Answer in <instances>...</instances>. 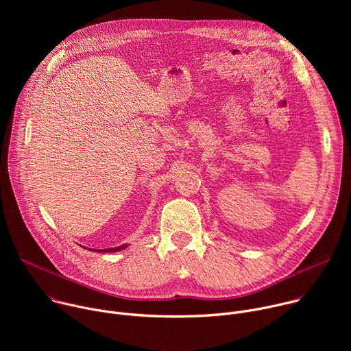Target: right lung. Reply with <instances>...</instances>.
Segmentation results:
<instances>
[{
    "mask_svg": "<svg viewBox=\"0 0 351 351\" xmlns=\"http://www.w3.org/2000/svg\"><path fill=\"white\" fill-rule=\"evenodd\" d=\"M126 247H128V244H122V245L114 247V248H103V250L90 248V250H93V252H95V253H115V252H121V250H123V248H126Z\"/></svg>",
    "mask_w": 351,
    "mask_h": 351,
    "instance_id": "add662e5",
    "label": "right lung"
}]
</instances>
